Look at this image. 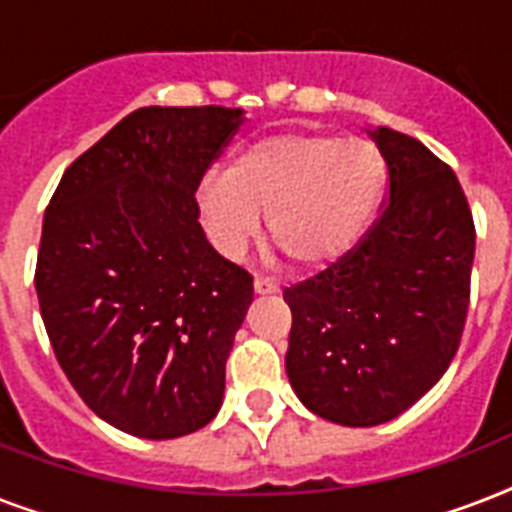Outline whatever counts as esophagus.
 Instances as JSON below:
<instances>
[{
  "instance_id": "34e87169",
  "label": "esophagus",
  "mask_w": 512,
  "mask_h": 512,
  "mask_svg": "<svg viewBox=\"0 0 512 512\" xmlns=\"http://www.w3.org/2000/svg\"><path fill=\"white\" fill-rule=\"evenodd\" d=\"M252 287H255V295H276V292H279V284H276V281L260 279V276L252 281Z\"/></svg>"
}]
</instances>
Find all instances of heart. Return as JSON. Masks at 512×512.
I'll use <instances>...</instances> for the list:
<instances>
[{
	"label": "heart",
	"instance_id": "obj_1",
	"mask_svg": "<svg viewBox=\"0 0 512 512\" xmlns=\"http://www.w3.org/2000/svg\"><path fill=\"white\" fill-rule=\"evenodd\" d=\"M385 162L364 138L284 132L255 140L228 172L199 183L196 204L212 247L239 257L260 228L295 265L319 268L345 257L372 223Z\"/></svg>",
	"mask_w": 512,
	"mask_h": 512
}]
</instances>
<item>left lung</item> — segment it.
Wrapping results in <instances>:
<instances>
[{
  "label": "left lung",
  "mask_w": 512,
  "mask_h": 512,
  "mask_svg": "<svg viewBox=\"0 0 512 512\" xmlns=\"http://www.w3.org/2000/svg\"><path fill=\"white\" fill-rule=\"evenodd\" d=\"M369 138L388 164V204L329 271L284 292L287 377L305 409L348 428L393 420L460 348L476 228L462 185L420 140Z\"/></svg>",
  "instance_id": "obj_1"
}]
</instances>
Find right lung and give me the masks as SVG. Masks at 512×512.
<instances>
[{
	"label": "right lung",
	"mask_w": 512,
	"mask_h": 512,
	"mask_svg": "<svg viewBox=\"0 0 512 512\" xmlns=\"http://www.w3.org/2000/svg\"><path fill=\"white\" fill-rule=\"evenodd\" d=\"M241 122V108H138L63 172L44 212L34 284L52 350L130 436H185L223 406L252 276L212 249L193 193Z\"/></svg>",
	"instance_id": "1"
}]
</instances>
